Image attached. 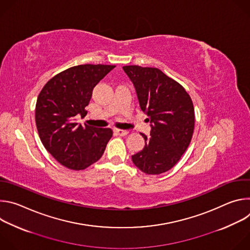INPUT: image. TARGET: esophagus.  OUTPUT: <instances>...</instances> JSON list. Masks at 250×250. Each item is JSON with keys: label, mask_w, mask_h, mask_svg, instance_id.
Listing matches in <instances>:
<instances>
[{"label": "esophagus", "mask_w": 250, "mask_h": 250, "mask_svg": "<svg viewBox=\"0 0 250 250\" xmlns=\"http://www.w3.org/2000/svg\"><path fill=\"white\" fill-rule=\"evenodd\" d=\"M115 131H116V133L117 134H119L120 136H125V135H127L128 134V130H125V129H115Z\"/></svg>", "instance_id": "34e87169"}]
</instances>
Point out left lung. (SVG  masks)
Instances as JSON below:
<instances>
[{"mask_svg":"<svg viewBox=\"0 0 250 250\" xmlns=\"http://www.w3.org/2000/svg\"><path fill=\"white\" fill-rule=\"evenodd\" d=\"M123 69L151 127L150 136L141 133L146 146L131 160L146 174L164 173L179 161L190 145L195 125L193 102L179 83L158 68L129 65Z\"/></svg>","mask_w":250,"mask_h":250,"instance_id":"left-lung-1","label":"left lung"}]
</instances>
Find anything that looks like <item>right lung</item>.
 Returning <instances> with one entry per match:
<instances>
[{"instance_id":"obj_1","label":"right lung","mask_w":250,"mask_h":250,"mask_svg":"<svg viewBox=\"0 0 250 250\" xmlns=\"http://www.w3.org/2000/svg\"><path fill=\"white\" fill-rule=\"evenodd\" d=\"M115 65L85 64L68 68L51 78L40 93L35 124L42 145L63 166L83 170L97 162L113 136L111 128L76 123L84 118L94 87Z\"/></svg>"}]
</instances>
